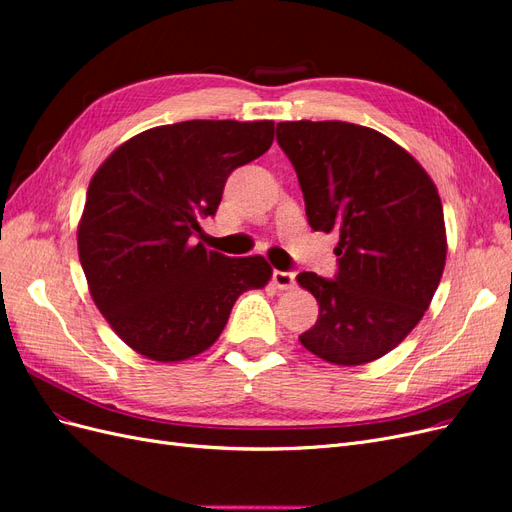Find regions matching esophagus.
I'll use <instances>...</instances> for the list:
<instances>
[{
	"instance_id": "34e87169",
	"label": "esophagus",
	"mask_w": 512,
	"mask_h": 512,
	"mask_svg": "<svg viewBox=\"0 0 512 512\" xmlns=\"http://www.w3.org/2000/svg\"><path fill=\"white\" fill-rule=\"evenodd\" d=\"M273 284L280 290H290L297 284V273L294 271H273Z\"/></svg>"
}]
</instances>
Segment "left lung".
<instances>
[{
  "mask_svg": "<svg viewBox=\"0 0 512 512\" xmlns=\"http://www.w3.org/2000/svg\"><path fill=\"white\" fill-rule=\"evenodd\" d=\"M277 143L297 170L307 222L339 232L333 280L297 282L320 314L299 342L335 365L391 352L423 318L446 262L436 185L406 149L346 121H282Z\"/></svg>",
  "mask_w": 512,
  "mask_h": 512,
  "instance_id": "left-lung-1",
  "label": "left lung"
}]
</instances>
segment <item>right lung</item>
I'll return each instance as SVG.
<instances>
[{
    "mask_svg": "<svg viewBox=\"0 0 512 512\" xmlns=\"http://www.w3.org/2000/svg\"><path fill=\"white\" fill-rule=\"evenodd\" d=\"M273 143V121H181L136 134L89 183L79 258L113 331L151 361L205 352L245 290L262 288V256L230 258L196 243L226 179Z\"/></svg>",
    "mask_w": 512,
    "mask_h": 512,
    "instance_id": "obj_1",
    "label": "right lung"
}]
</instances>
